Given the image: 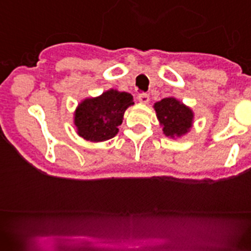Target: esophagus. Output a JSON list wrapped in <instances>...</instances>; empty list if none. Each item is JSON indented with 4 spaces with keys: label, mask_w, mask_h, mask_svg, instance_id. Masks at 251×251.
<instances>
[{
    "label": "esophagus",
    "mask_w": 251,
    "mask_h": 251,
    "mask_svg": "<svg viewBox=\"0 0 251 251\" xmlns=\"http://www.w3.org/2000/svg\"><path fill=\"white\" fill-rule=\"evenodd\" d=\"M137 100L142 104H147L149 102V96L147 94H141L137 96Z\"/></svg>",
    "instance_id": "obj_1"
}]
</instances>
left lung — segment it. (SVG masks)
<instances>
[{"label": "left lung", "instance_id": "obj_1", "mask_svg": "<svg viewBox=\"0 0 251 251\" xmlns=\"http://www.w3.org/2000/svg\"><path fill=\"white\" fill-rule=\"evenodd\" d=\"M157 121L163 134L171 139H178L190 133L193 126L194 112L176 97H167L154 104Z\"/></svg>", "mask_w": 251, "mask_h": 251}]
</instances>
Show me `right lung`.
<instances>
[{
    "label": "right lung",
    "mask_w": 251,
    "mask_h": 251,
    "mask_svg": "<svg viewBox=\"0 0 251 251\" xmlns=\"http://www.w3.org/2000/svg\"><path fill=\"white\" fill-rule=\"evenodd\" d=\"M134 104L133 96L110 89L97 97L85 98L73 114L77 134L91 142H103L116 136L126 109Z\"/></svg>",
    "instance_id": "1"
}]
</instances>
